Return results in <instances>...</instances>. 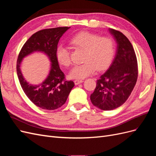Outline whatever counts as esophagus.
I'll use <instances>...</instances> for the list:
<instances>
[{
  "label": "esophagus",
  "mask_w": 156,
  "mask_h": 156,
  "mask_svg": "<svg viewBox=\"0 0 156 156\" xmlns=\"http://www.w3.org/2000/svg\"><path fill=\"white\" fill-rule=\"evenodd\" d=\"M83 82V80H79V79H75L74 81V83L75 84H79L80 83H82Z\"/></svg>",
  "instance_id": "34e87169"
}]
</instances>
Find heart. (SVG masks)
<instances>
[{
	"label": "heart",
	"instance_id": "heart-1",
	"mask_svg": "<svg viewBox=\"0 0 156 156\" xmlns=\"http://www.w3.org/2000/svg\"><path fill=\"white\" fill-rule=\"evenodd\" d=\"M72 48L83 50V64L76 65L70 72L73 79H83L94 73L96 70L103 71L109 67L116 51L115 41L111 36H101L96 33L81 31L74 35L69 41ZM58 62L66 68L72 64L68 49L58 45L55 51Z\"/></svg>",
	"mask_w": 156,
	"mask_h": 156
}]
</instances>
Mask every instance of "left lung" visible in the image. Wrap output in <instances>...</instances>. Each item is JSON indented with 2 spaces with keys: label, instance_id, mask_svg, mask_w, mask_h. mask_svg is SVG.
<instances>
[{
  "label": "left lung",
  "instance_id": "obj_1",
  "mask_svg": "<svg viewBox=\"0 0 156 156\" xmlns=\"http://www.w3.org/2000/svg\"><path fill=\"white\" fill-rule=\"evenodd\" d=\"M117 41L114 60L107 72L97 81L90 96L92 104L103 111H111L122 105L131 95L137 81L136 56L128 38L119 30L111 29Z\"/></svg>",
  "mask_w": 156,
  "mask_h": 156
}]
</instances>
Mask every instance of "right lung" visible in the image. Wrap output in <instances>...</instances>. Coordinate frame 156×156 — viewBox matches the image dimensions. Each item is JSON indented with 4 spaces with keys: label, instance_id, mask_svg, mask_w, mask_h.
<instances>
[{
    "label": "right lung",
    "instance_id": "right-lung-1",
    "mask_svg": "<svg viewBox=\"0 0 156 156\" xmlns=\"http://www.w3.org/2000/svg\"><path fill=\"white\" fill-rule=\"evenodd\" d=\"M69 28L57 27L36 32L25 42L18 55L17 74L23 90L34 105L43 109L55 110L62 107L75 85L73 81L66 79L55 56L60 37ZM35 50L44 51L52 62L48 77L39 86H32L27 83L23 78L19 68L22 58Z\"/></svg>",
    "mask_w": 156,
    "mask_h": 156
}]
</instances>
